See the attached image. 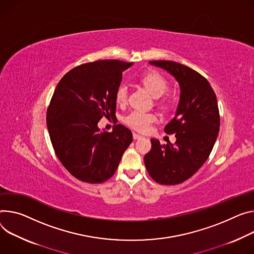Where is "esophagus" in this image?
Segmentation results:
<instances>
[{"label": "esophagus", "instance_id": "34e87169", "mask_svg": "<svg viewBox=\"0 0 254 254\" xmlns=\"http://www.w3.org/2000/svg\"><path fill=\"white\" fill-rule=\"evenodd\" d=\"M132 136H133V139H134V140H139V139H141V137H143L141 134H139V133H135V132H133V133H132Z\"/></svg>", "mask_w": 254, "mask_h": 254}]
</instances>
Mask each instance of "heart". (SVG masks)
I'll return each instance as SVG.
<instances>
[{
	"label": "heart",
	"mask_w": 254,
	"mask_h": 254,
	"mask_svg": "<svg viewBox=\"0 0 254 254\" xmlns=\"http://www.w3.org/2000/svg\"><path fill=\"white\" fill-rule=\"evenodd\" d=\"M140 81L155 98L163 96L169 87L167 80L157 72H149L143 75ZM115 99H117V102L119 104H125L127 102V86L126 84H121L119 86L117 93H115ZM155 121V114L151 112H145L139 109L130 111L124 118L125 124L137 131H146Z\"/></svg>",
	"instance_id": "obj_1"
}]
</instances>
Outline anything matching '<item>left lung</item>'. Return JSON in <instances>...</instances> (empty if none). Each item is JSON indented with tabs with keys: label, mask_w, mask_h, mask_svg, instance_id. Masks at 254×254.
Listing matches in <instances>:
<instances>
[{
	"label": "left lung",
	"mask_w": 254,
	"mask_h": 254,
	"mask_svg": "<svg viewBox=\"0 0 254 254\" xmlns=\"http://www.w3.org/2000/svg\"><path fill=\"white\" fill-rule=\"evenodd\" d=\"M149 64L167 71L180 88L175 115L164 127L166 133H175V143L161 145L152 139V149L144 157L156 182L174 186L191 177L213 150L220 129L217 97L207 80L187 65L171 61Z\"/></svg>",
	"instance_id": "obj_1"
}]
</instances>
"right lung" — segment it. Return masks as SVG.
I'll return each mask as SVG.
<instances>
[{
  "instance_id": "1",
  "label": "right lung",
  "mask_w": 254,
  "mask_h": 254,
  "mask_svg": "<svg viewBox=\"0 0 254 254\" xmlns=\"http://www.w3.org/2000/svg\"><path fill=\"white\" fill-rule=\"evenodd\" d=\"M131 65L118 60L78 65L54 92L47 113L51 141L64 168L81 181L109 179L132 142V133L125 126H114L111 132L98 127L103 117H115V93L123 72Z\"/></svg>"
}]
</instances>
